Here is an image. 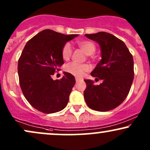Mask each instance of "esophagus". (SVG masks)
<instances>
[{"instance_id":"1","label":"esophagus","mask_w":150,"mask_h":150,"mask_svg":"<svg viewBox=\"0 0 150 150\" xmlns=\"http://www.w3.org/2000/svg\"><path fill=\"white\" fill-rule=\"evenodd\" d=\"M80 80H81V79L80 78V77H75V81H76L77 82H79V81H80Z\"/></svg>"}]
</instances>
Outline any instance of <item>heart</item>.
Wrapping results in <instances>:
<instances>
[{"label":"heart","mask_w":150,"mask_h":150,"mask_svg":"<svg viewBox=\"0 0 150 150\" xmlns=\"http://www.w3.org/2000/svg\"><path fill=\"white\" fill-rule=\"evenodd\" d=\"M77 44L86 54L88 56L93 55L96 51V45L94 42L89 40H80L77 42ZM62 58L67 61L72 55V48L69 43H66L63 46L61 51ZM67 73L76 77H82L85 72L89 70V66L87 64H79L77 63H71L68 64L65 68Z\"/></svg>","instance_id":"heart-1"}]
</instances>
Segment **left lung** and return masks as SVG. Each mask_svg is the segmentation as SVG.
Wrapping results in <instances>:
<instances>
[{
  "instance_id": "left-lung-1",
  "label": "left lung",
  "mask_w": 150,
  "mask_h": 150,
  "mask_svg": "<svg viewBox=\"0 0 150 150\" xmlns=\"http://www.w3.org/2000/svg\"><path fill=\"white\" fill-rule=\"evenodd\" d=\"M85 37L101 47V60L91 75L102 82L95 85L92 80H85V100L93 110L110 111L119 106L130 92L134 78L133 58L125 43L113 34L100 32Z\"/></svg>"
}]
</instances>
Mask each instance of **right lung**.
Here are the masks:
<instances>
[{"label":"right lung","mask_w":150,"mask_h":150,"mask_svg":"<svg viewBox=\"0 0 150 150\" xmlns=\"http://www.w3.org/2000/svg\"><path fill=\"white\" fill-rule=\"evenodd\" d=\"M77 36L44 30L26 44L18 61L19 81L26 99L38 111L56 113L68 104L75 77L66 72L61 80L51 76L64 63L63 46Z\"/></svg>","instance_id":"add662e5"}]
</instances>
